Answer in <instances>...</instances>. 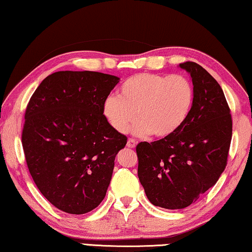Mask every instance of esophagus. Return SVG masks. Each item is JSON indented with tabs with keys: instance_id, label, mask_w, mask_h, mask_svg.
<instances>
[{
	"instance_id": "34e87169",
	"label": "esophagus",
	"mask_w": 252,
	"mask_h": 252,
	"mask_svg": "<svg viewBox=\"0 0 252 252\" xmlns=\"http://www.w3.org/2000/svg\"><path fill=\"white\" fill-rule=\"evenodd\" d=\"M127 147L135 148V147H136V141H135L134 138H128V141H127Z\"/></svg>"
}]
</instances>
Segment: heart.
Returning a JSON list of instances; mask_svg holds the SVG:
<instances>
[{
  "label": "heart",
  "instance_id": "obj_1",
  "mask_svg": "<svg viewBox=\"0 0 252 252\" xmlns=\"http://www.w3.org/2000/svg\"><path fill=\"white\" fill-rule=\"evenodd\" d=\"M194 103L192 83L182 75L137 74L119 86L117 96L103 103V115L118 133L134 132L166 138L187 122Z\"/></svg>",
  "mask_w": 252,
  "mask_h": 252
}]
</instances>
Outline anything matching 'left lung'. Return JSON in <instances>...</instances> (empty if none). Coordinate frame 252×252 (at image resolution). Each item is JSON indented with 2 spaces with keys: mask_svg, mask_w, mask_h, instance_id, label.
Here are the masks:
<instances>
[{
  "mask_svg": "<svg viewBox=\"0 0 252 252\" xmlns=\"http://www.w3.org/2000/svg\"><path fill=\"white\" fill-rule=\"evenodd\" d=\"M180 67L191 76L194 103L183 126L169 137L136 147L137 175L149 201L183 209L214 187L223 173L232 140V117L223 90L201 65Z\"/></svg>",
  "mask_w": 252,
  "mask_h": 252,
  "instance_id": "8db88e82",
  "label": "left lung"
}]
</instances>
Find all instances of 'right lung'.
<instances>
[{"mask_svg": "<svg viewBox=\"0 0 252 252\" xmlns=\"http://www.w3.org/2000/svg\"><path fill=\"white\" fill-rule=\"evenodd\" d=\"M119 77L97 71H58L29 100L21 141L36 187L58 209L93 210L104 199L117 153L127 137L103 115Z\"/></svg>", "mask_w": 252, "mask_h": 252, "instance_id": "1", "label": "right lung"}]
</instances>
